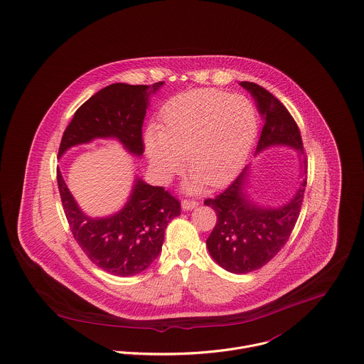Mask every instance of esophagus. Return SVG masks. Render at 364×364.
Masks as SVG:
<instances>
[{
  "instance_id": "obj_1",
  "label": "esophagus",
  "mask_w": 364,
  "mask_h": 364,
  "mask_svg": "<svg viewBox=\"0 0 364 364\" xmlns=\"http://www.w3.org/2000/svg\"><path fill=\"white\" fill-rule=\"evenodd\" d=\"M197 205H198V203L194 201V200H183V201H181V208H183L184 211L193 210V208H196Z\"/></svg>"
}]
</instances>
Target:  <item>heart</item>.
Listing matches in <instances>:
<instances>
[{
    "label": "heart",
    "mask_w": 364,
    "mask_h": 364,
    "mask_svg": "<svg viewBox=\"0 0 364 364\" xmlns=\"http://www.w3.org/2000/svg\"><path fill=\"white\" fill-rule=\"evenodd\" d=\"M257 136L254 106L244 96L215 89H196L170 99L160 112L159 132L144 133L143 144L151 170L166 178L178 170L181 157L191 170L186 191L204 183L220 187L247 160Z\"/></svg>",
    "instance_id": "heart-1"
}]
</instances>
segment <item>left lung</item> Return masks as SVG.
<instances>
[{"mask_svg": "<svg viewBox=\"0 0 364 364\" xmlns=\"http://www.w3.org/2000/svg\"><path fill=\"white\" fill-rule=\"evenodd\" d=\"M240 85L251 93L264 122L255 156L281 146L294 149L301 161L295 194L282 205H264L251 197L250 164L224 193L204 201L217 213V224L207 240L210 255L228 272L248 274L269 262L287 244L304 201L308 164L299 129L288 109L262 86Z\"/></svg>", "mask_w": 364, "mask_h": 364, "instance_id": "8db88e82", "label": "left lung"}]
</instances>
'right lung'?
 Segmentation results:
<instances>
[{
    "mask_svg": "<svg viewBox=\"0 0 364 364\" xmlns=\"http://www.w3.org/2000/svg\"><path fill=\"white\" fill-rule=\"evenodd\" d=\"M163 85L113 83L100 89L73 114L63 132L58 157L95 139L117 140L127 153L140 157L141 126L150 96ZM56 178L70 231L95 265L116 277H133L157 259L168 223L180 215V203L170 193L136 176L130 196L119 211L90 217L77 205L59 168Z\"/></svg>",
    "mask_w": 364,
    "mask_h": 364,
    "instance_id": "add662e5",
    "label": "right lung"
}]
</instances>
